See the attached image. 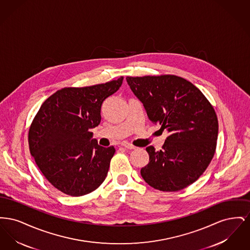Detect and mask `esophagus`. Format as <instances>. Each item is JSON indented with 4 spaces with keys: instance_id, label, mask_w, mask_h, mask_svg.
<instances>
[{
    "instance_id": "34e87169",
    "label": "esophagus",
    "mask_w": 250,
    "mask_h": 250,
    "mask_svg": "<svg viewBox=\"0 0 250 250\" xmlns=\"http://www.w3.org/2000/svg\"><path fill=\"white\" fill-rule=\"evenodd\" d=\"M121 145H122L124 148H126V149H130V150L131 149H134V148H135V146H134V145H132L131 143H125H125H122Z\"/></svg>"
}]
</instances>
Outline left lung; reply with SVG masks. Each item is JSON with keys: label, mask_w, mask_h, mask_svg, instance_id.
Instances as JSON below:
<instances>
[{"label": "left lung", "mask_w": 250, "mask_h": 250, "mask_svg": "<svg viewBox=\"0 0 250 250\" xmlns=\"http://www.w3.org/2000/svg\"><path fill=\"white\" fill-rule=\"evenodd\" d=\"M126 82L149 120L169 133L160 151L146 148L143 180L160 191L184 189L214 156L218 134L214 107L195 85L174 75L127 77Z\"/></svg>", "instance_id": "8db88e82"}]
</instances>
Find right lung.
<instances>
[{"label":"right lung","instance_id":"right-lung-1","mask_svg":"<svg viewBox=\"0 0 250 250\" xmlns=\"http://www.w3.org/2000/svg\"><path fill=\"white\" fill-rule=\"evenodd\" d=\"M117 81L83 88H63L42 104L29 129V147L48 182L66 195L83 196L107 177L113 146H100L93 132L104 100L119 90Z\"/></svg>","mask_w":250,"mask_h":250}]
</instances>
